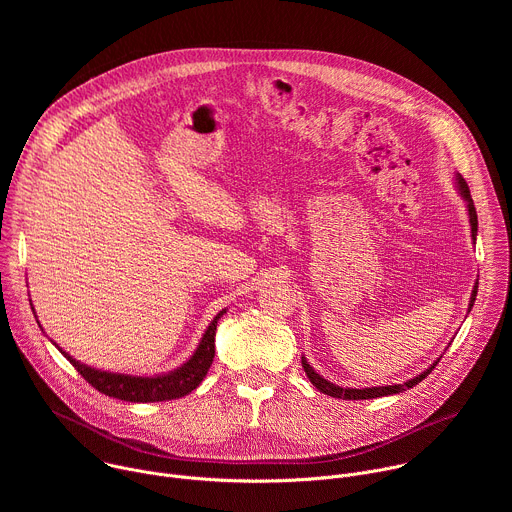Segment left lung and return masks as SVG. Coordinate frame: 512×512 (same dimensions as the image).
Masks as SVG:
<instances>
[{
    "instance_id": "8db88e82",
    "label": "left lung",
    "mask_w": 512,
    "mask_h": 512,
    "mask_svg": "<svg viewBox=\"0 0 512 512\" xmlns=\"http://www.w3.org/2000/svg\"><path fill=\"white\" fill-rule=\"evenodd\" d=\"M454 180H456V190H458V194H460V196L464 198V202H466L468 218H470V229H472V241H476V235H478V214H476V208H474V200H472V196H470V188H468L466 180H464L460 174H456ZM476 294H478V281H476L474 287H472V296H470V304H468V314H470V310H472V306H474ZM440 358H442V356H440ZM440 358H437L433 364H429V367H427L423 373H419L417 377H413V379H409V381H405V383H399V385H385V387H367V389H350V387H338V385L330 383L328 379H324L322 375H318V373L310 367V362L306 360V356H302V367H304L308 379L312 381V385H314L320 393L330 395V397H336V399L360 401V399H377V397L397 395V393H403V391H407V389H413L417 383H421V381L435 369V364L440 362Z\"/></svg>"
}]
</instances>
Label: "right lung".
Returning a JSON list of instances; mask_svg holds the SVG:
<instances>
[{
  "label": "right lung",
  "mask_w": 512,
  "mask_h": 512,
  "mask_svg": "<svg viewBox=\"0 0 512 512\" xmlns=\"http://www.w3.org/2000/svg\"><path fill=\"white\" fill-rule=\"evenodd\" d=\"M223 314H227V308L212 318L202 340L198 342V348L182 364V367H178L170 373L154 375V377H137V375H123V373H109V371L93 369V367H89V364L72 358L62 348H58V350L72 362V367H75L85 377L87 383H91L97 391H101L113 399H121V401H129V403L172 401V399H180V397L192 393L204 381L210 364H212V358H214L216 324L223 318Z\"/></svg>",
  "instance_id": "obj_1"
}]
</instances>
